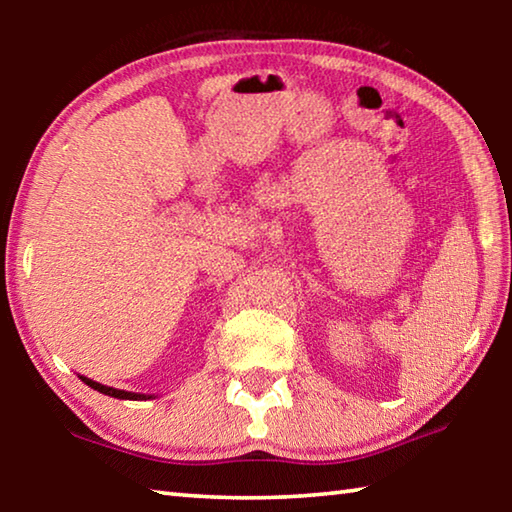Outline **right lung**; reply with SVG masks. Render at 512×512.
<instances>
[{
  "instance_id": "1",
  "label": "right lung",
  "mask_w": 512,
  "mask_h": 512,
  "mask_svg": "<svg viewBox=\"0 0 512 512\" xmlns=\"http://www.w3.org/2000/svg\"><path fill=\"white\" fill-rule=\"evenodd\" d=\"M85 384L92 386L94 391H99L103 395H110V397H117V400H149L151 395H137V393H128V391H117V388H110V386H103L99 381H92L88 377H81Z\"/></svg>"
}]
</instances>
